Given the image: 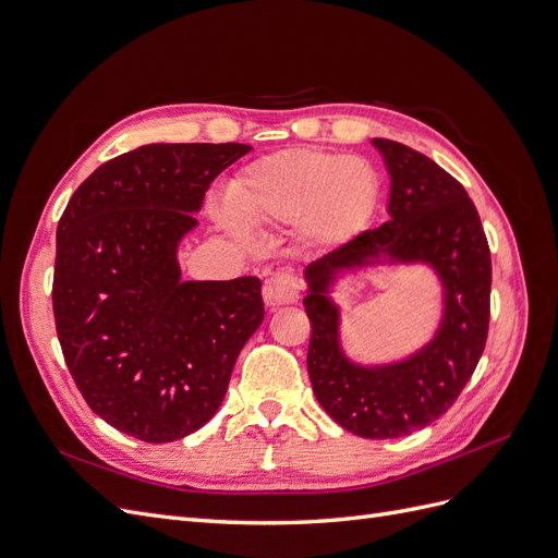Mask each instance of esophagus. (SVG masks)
Segmentation results:
<instances>
[{"label": "esophagus", "instance_id": "1", "mask_svg": "<svg viewBox=\"0 0 558 558\" xmlns=\"http://www.w3.org/2000/svg\"><path fill=\"white\" fill-rule=\"evenodd\" d=\"M263 298L267 302V307H272V310L298 302L300 281H298L295 272H291V269H277V272L269 275L265 281Z\"/></svg>", "mask_w": 558, "mask_h": 558}]
</instances>
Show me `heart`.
<instances>
[{"mask_svg":"<svg viewBox=\"0 0 558 558\" xmlns=\"http://www.w3.org/2000/svg\"><path fill=\"white\" fill-rule=\"evenodd\" d=\"M377 174L361 158L314 148H289L251 162L230 189L238 214L218 209V221L240 232L246 221H300L316 244H342L365 228L377 202Z\"/></svg>","mask_w":558,"mask_h":558,"instance_id":"heart-1","label":"heart"}]
</instances>
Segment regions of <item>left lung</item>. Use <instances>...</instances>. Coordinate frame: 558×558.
I'll return each mask as SVG.
<instances>
[{"label": "left lung", "mask_w": 558, "mask_h": 558, "mask_svg": "<svg viewBox=\"0 0 558 558\" xmlns=\"http://www.w3.org/2000/svg\"><path fill=\"white\" fill-rule=\"evenodd\" d=\"M373 144L391 174V218L307 267V369L316 400L337 424L367 440H391L440 418L475 373L492 316V251L459 181L410 146ZM384 259L428 262L436 269L446 291L444 324L408 362L356 366L339 347V311L327 289L342 268Z\"/></svg>", "instance_id": "8db88e82"}]
</instances>
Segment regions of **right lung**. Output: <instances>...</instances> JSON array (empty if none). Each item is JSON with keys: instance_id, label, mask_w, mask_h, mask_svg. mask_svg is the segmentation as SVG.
Here are the masks:
<instances>
[{"instance_id": "right-lung-1", "label": "right lung", "mask_w": 558, "mask_h": 558, "mask_svg": "<svg viewBox=\"0 0 558 558\" xmlns=\"http://www.w3.org/2000/svg\"><path fill=\"white\" fill-rule=\"evenodd\" d=\"M246 144H148L83 181L60 223L56 330L88 408L142 442H174L221 408L265 316L260 279L183 281L193 211Z\"/></svg>"}]
</instances>
